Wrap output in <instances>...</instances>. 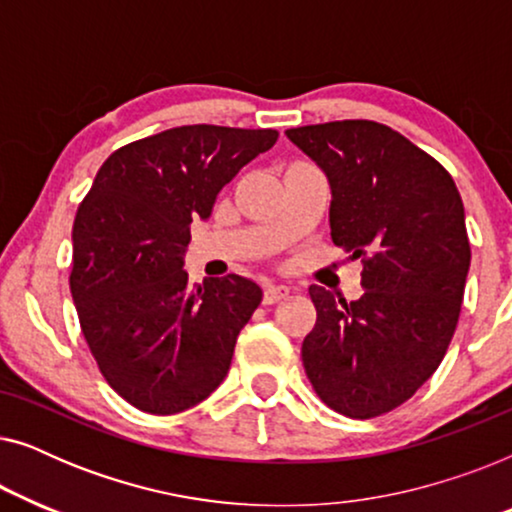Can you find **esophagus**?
<instances>
[{"instance_id": "obj_1", "label": "esophagus", "mask_w": 512, "mask_h": 512, "mask_svg": "<svg viewBox=\"0 0 512 512\" xmlns=\"http://www.w3.org/2000/svg\"><path fill=\"white\" fill-rule=\"evenodd\" d=\"M289 293H291L289 286L268 284V286H265V293H263V303L265 305H275V303H279V300L289 298Z\"/></svg>"}]
</instances>
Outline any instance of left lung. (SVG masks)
Masks as SVG:
<instances>
[{
  "label": "left lung",
  "mask_w": 512,
  "mask_h": 512,
  "mask_svg": "<svg viewBox=\"0 0 512 512\" xmlns=\"http://www.w3.org/2000/svg\"><path fill=\"white\" fill-rule=\"evenodd\" d=\"M286 137L326 174L333 242L363 263L359 300L310 286L305 373L340 415H384L436 373L457 328L471 268L464 202L438 160L382 123L303 125Z\"/></svg>",
  "instance_id": "1"
}]
</instances>
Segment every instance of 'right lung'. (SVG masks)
Here are the masks:
<instances>
[{
	"label": "right lung",
	"instance_id": "right-lung-1",
	"mask_svg": "<svg viewBox=\"0 0 512 512\" xmlns=\"http://www.w3.org/2000/svg\"><path fill=\"white\" fill-rule=\"evenodd\" d=\"M275 130L181 125L111 153L72 230L69 289L104 380L151 415L184 412L228 375L237 335L261 305L247 277L188 284L193 219Z\"/></svg>",
	"mask_w": 512,
	"mask_h": 512
}]
</instances>
